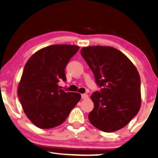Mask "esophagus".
Instances as JSON below:
<instances>
[{
    "label": "esophagus",
    "mask_w": 158,
    "mask_h": 158,
    "mask_svg": "<svg viewBox=\"0 0 158 158\" xmlns=\"http://www.w3.org/2000/svg\"><path fill=\"white\" fill-rule=\"evenodd\" d=\"M81 98L82 99H87L89 98V95L87 94H81Z\"/></svg>",
    "instance_id": "1"
}]
</instances>
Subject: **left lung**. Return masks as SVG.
Wrapping results in <instances>:
<instances>
[{
  "instance_id": "1",
  "label": "left lung",
  "mask_w": 158,
  "mask_h": 158,
  "mask_svg": "<svg viewBox=\"0 0 158 158\" xmlns=\"http://www.w3.org/2000/svg\"><path fill=\"white\" fill-rule=\"evenodd\" d=\"M81 54L102 87L90 96L94 103L89 115L90 123L105 132L126 126L141 106V80L136 67L111 47H83Z\"/></svg>"
}]
</instances>
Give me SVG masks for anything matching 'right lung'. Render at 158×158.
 I'll list each match as a JSON object with an SVG mask.
<instances>
[{
	"mask_svg": "<svg viewBox=\"0 0 158 158\" xmlns=\"http://www.w3.org/2000/svg\"><path fill=\"white\" fill-rule=\"evenodd\" d=\"M79 49L77 45H50L26 62L18 96L26 116L37 127L61 125L81 99L79 93L65 91L58 84L60 79L66 81L65 68Z\"/></svg>",
	"mask_w": 158,
	"mask_h": 158,
	"instance_id": "obj_1",
	"label": "right lung"
}]
</instances>
